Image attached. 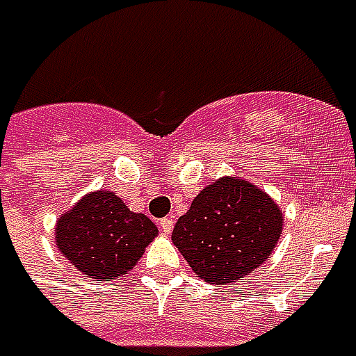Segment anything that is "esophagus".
<instances>
[{"label": "esophagus", "instance_id": "1", "mask_svg": "<svg viewBox=\"0 0 356 356\" xmlns=\"http://www.w3.org/2000/svg\"><path fill=\"white\" fill-rule=\"evenodd\" d=\"M160 229H162L164 234H170L172 229H174V220H172V218H162V220H160Z\"/></svg>", "mask_w": 356, "mask_h": 356}]
</instances>
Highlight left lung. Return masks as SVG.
<instances>
[{
    "label": "left lung",
    "mask_w": 356,
    "mask_h": 356,
    "mask_svg": "<svg viewBox=\"0 0 356 356\" xmlns=\"http://www.w3.org/2000/svg\"><path fill=\"white\" fill-rule=\"evenodd\" d=\"M281 232L283 212L271 196L239 176H224L178 218L172 241L196 277L224 285L266 264Z\"/></svg>",
    "instance_id": "obj_1"
}]
</instances>
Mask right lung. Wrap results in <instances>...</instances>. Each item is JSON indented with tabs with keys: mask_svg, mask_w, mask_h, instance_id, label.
Listing matches in <instances>:
<instances>
[{
	"mask_svg": "<svg viewBox=\"0 0 356 356\" xmlns=\"http://www.w3.org/2000/svg\"><path fill=\"white\" fill-rule=\"evenodd\" d=\"M158 227L136 213L113 190H95L59 216L55 243L76 271L95 281L129 273L143 257Z\"/></svg>",
	"mask_w": 356,
	"mask_h": 356,
	"instance_id": "obj_1",
	"label": "right lung"
}]
</instances>
